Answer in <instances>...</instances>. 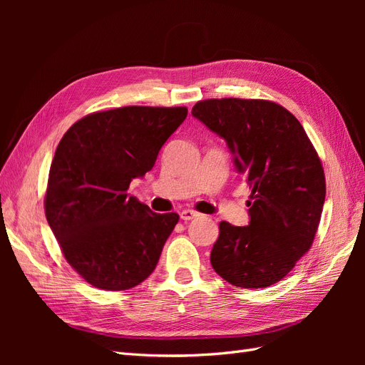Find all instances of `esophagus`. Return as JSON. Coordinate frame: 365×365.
<instances>
[{
    "mask_svg": "<svg viewBox=\"0 0 365 365\" xmlns=\"http://www.w3.org/2000/svg\"><path fill=\"white\" fill-rule=\"evenodd\" d=\"M180 216H181V219L184 220V222H187V220H192V219H195V217L200 216V213L195 212V210L185 208V210H182V212L180 213Z\"/></svg>",
    "mask_w": 365,
    "mask_h": 365,
    "instance_id": "34e87169",
    "label": "esophagus"
}]
</instances>
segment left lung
Masks as SVG:
<instances>
[{
  "instance_id": "left-lung-1",
  "label": "left lung",
  "mask_w": 365,
  "mask_h": 365,
  "mask_svg": "<svg viewBox=\"0 0 365 365\" xmlns=\"http://www.w3.org/2000/svg\"><path fill=\"white\" fill-rule=\"evenodd\" d=\"M192 115L222 137L251 189L250 224H219L210 262L239 288L280 282L311 248L322 217V161L288 109L256 98H208Z\"/></svg>"
}]
</instances>
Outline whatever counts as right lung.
Segmentation results:
<instances>
[{
  "label": "right lung",
  "instance_id": "add662e5",
  "mask_svg": "<svg viewBox=\"0 0 365 365\" xmlns=\"http://www.w3.org/2000/svg\"><path fill=\"white\" fill-rule=\"evenodd\" d=\"M185 117L184 106L115 108L76 121L59 141L46 216L63 257L94 288L130 289L155 269L180 216L153 213L128 189Z\"/></svg>",
  "mask_w": 365,
  "mask_h": 365
}]
</instances>
